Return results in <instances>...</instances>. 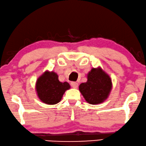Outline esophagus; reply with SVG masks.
<instances>
[{
	"label": "esophagus",
	"mask_w": 146,
	"mask_h": 146,
	"mask_svg": "<svg viewBox=\"0 0 146 146\" xmlns=\"http://www.w3.org/2000/svg\"><path fill=\"white\" fill-rule=\"evenodd\" d=\"M71 86L73 88H74V89H77L78 87V83H76V82H71Z\"/></svg>",
	"instance_id": "34e87169"
}]
</instances>
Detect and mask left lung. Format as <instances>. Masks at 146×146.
I'll use <instances>...</instances> for the list:
<instances>
[{
  "instance_id": "1",
  "label": "left lung",
  "mask_w": 146,
  "mask_h": 146,
  "mask_svg": "<svg viewBox=\"0 0 146 146\" xmlns=\"http://www.w3.org/2000/svg\"><path fill=\"white\" fill-rule=\"evenodd\" d=\"M112 88V79L100 67L92 68L87 74V81L79 85V90L91 104L102 103L107 99Z\"/></svg>"
}]
</instances>
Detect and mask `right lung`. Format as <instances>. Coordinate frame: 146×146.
<instances>
[{
  "label": "right lung",
  "mask_w": 146,
  "mask_h": 146,
  "mask_svg": "<svg viewBox=\"0 0 146 146\" xmlns=\"http://www.w3.org/2000/svg\"><path fill=\"white\" fill-rule=\"evenodd\" d=\"M71 88L67 82L61 83L54 71H46L37 79L36 91L41 101L47 104H55L61 101L63 94Z\"/></svg>",
  "instance_id": "obj_1"
}]
</instances>
